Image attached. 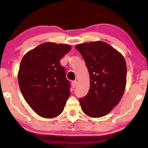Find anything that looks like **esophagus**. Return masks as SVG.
I'll return each instance as SVG.
<instances>
[{"mask_svg":"<svg viewBox=\"0 0 148 148\" xmlns=\"http://www.w3.org/2000/svg\"><path fill=\"white\" fill-rule=\"evenodd\" d=\"M76 84H77V81H73L72 82V86L74 88L76 86Z\"/></svg>","mask_w":148,"mask_h":148,"instance_id":"esophagus-1","label":"esophagus"}]
</instances>
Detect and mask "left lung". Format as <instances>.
<instances>
[{
    "mask_svg": "<svg viewBox=\"0 0 148 148\" xmlns=\"http://www.w3.org/2000/svg\"><path fill=\"white\" fill-rule=\"evenodd\" d=\"M84 58L90 75L87 95L79 99L81 109L91 118L104 116L120 102L127 84L123 56L104 42L75 46Z\"/></svg>",
    "mask_w": 148,
    "mask_h": 148,
    "instance_id": "8db88e82",
    "label": "left lung"
}]
</instances>
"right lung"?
<instances>
[{"label": "right lung", "mask_w": 148, "mask_h": 148, "mask_svg": "<svg viewBox=\"0 0 148 148\" xmlns=\"http://www.w3.org/2000/svg\"><path fill=\"white\" fill-rule=\"evenodd\" d=\"M71 49L69 45L45 42L22 58L18 86L26 102L40 116L57 117L70 96V84L60 60Z\"/></svg>", "instance_id": "1"}]
</instances>
